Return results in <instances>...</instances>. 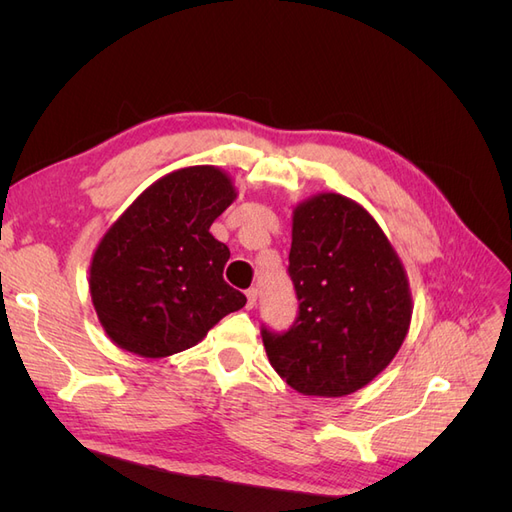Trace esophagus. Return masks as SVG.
<instances>
[{"label":"esophagus","mask_w":512,"mask_h":512,"mask_svg":"<svg viewBox=\"0 0 512 512\" xmlns=\"http://www.w3.org/2000/svg\"><path fill=\"white\" fill-rule=\"evenodd\" d=\"M245 297H247V309H252L256 305V301H258V290L250 288V290L245 292Z\"/></svg>","instance_id":"obj_1"}]
</instances>
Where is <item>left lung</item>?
Returning <instances> with one entry per match:
<instances>
[{
	"mask_svg": "<svg viewBox=\"0 0 512 512\" xmlns=\"http://www.w3.org/2000/svg\"><path fill=\"white\" fill-rule=\"evenodd\" d=\"M288 260L299 316L284 333L260 329L273 369L303 395L363 389L410 329V286L391 241L359 203L327 192L294 207Z\"/></svg>",
	"mask_w": 512,
	"mask_h": 512,
	"instance_id": "obj_1",
	"label": "left lung"
}]
</instances>
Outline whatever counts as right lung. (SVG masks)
Masks as SVG:
<instances>
[{
	"label": "right lung",
	"mask_w": 512,
	"mask_h": 512,
	"mask_svg": "<svg viewBox=\"0 0 512 512\" xmlns=\"http://www.w3.org/2000/svg\"><path fill=\"white\" fill-rule=\"evenodd\" d=\"M237 198L215 166L179 168L121 213L98 243L89 292L113 342L145 359L196 346L245 294L224 282L228 247L209 228Z\"/></svg>",
	"instance_id": "1"
}]
</instances>
